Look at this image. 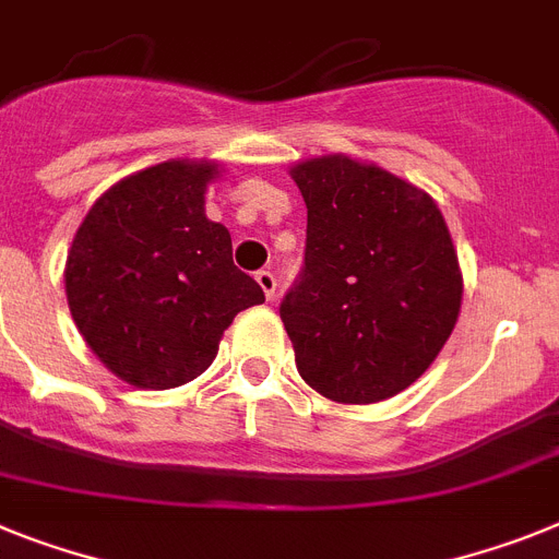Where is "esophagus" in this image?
<instances>
[{
    "label": "esophagus",
    "instance_id": "esophagus-1",
    "mask_svg": "<svg viewBox=\"0 0 559 559\" xmlns=\"http://www.w3.org/2000/svg\"><path fill=\"white\" fill-rule=\"evenodd\" d=\"M257 283H260V288H262V294H265V297L274 299V294H276V276H274V271H269V269L257 271Z\"/></svg>",
    "mask_w": 559,
    "mask_h": 559
}]
</instances>
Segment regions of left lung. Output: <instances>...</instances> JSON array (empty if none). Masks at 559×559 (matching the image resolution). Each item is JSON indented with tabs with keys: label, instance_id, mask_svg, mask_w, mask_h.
Segmentation results:
<instances>
[{
	"label": "left lung",
	"instance_id": "obj_1",
	"mask_svg": "<svg viewBox=\"0 0 559 559\" xmlns=\"http://www.w3.org/2000/svg\"><path fill=\"white\" fill-rule=\"evenodd\" d=\"M308 206L305 260L280 305L317 393L373 404L402 393L450 338L461 271L429 194L345 155L290 171Z\"/></svg>",
	"mask_w": 559,
	"mask_h": 559
}]
</instances>
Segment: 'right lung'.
Here are the masks:
<instances>
[{"instance_id": "add662e5", "label": "right lung", "mask_w": 559, "mask_h": 559, "mask_svg": "<svg viewBox=\"0 0 559 559\" xmlns=\"http://www.w3.org/2000/svg\"><path fill=\"white\" fill-rule=\"evenodd\" d=\"M214 166L169 160L98 198L67 254V302L81 336L135 388L198 379L231 319L265 302L231 260V234L206 221Z\"/></svg>"}]
</instances>
